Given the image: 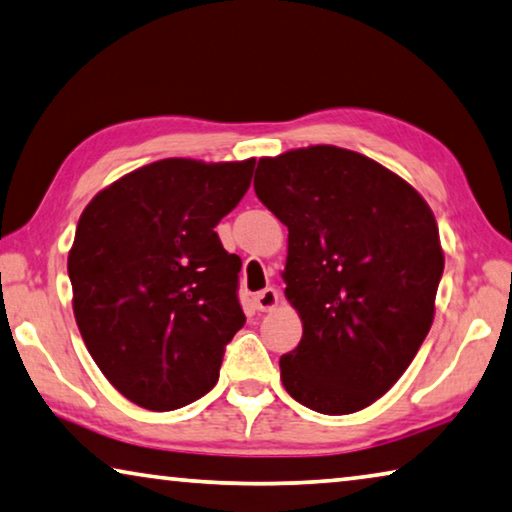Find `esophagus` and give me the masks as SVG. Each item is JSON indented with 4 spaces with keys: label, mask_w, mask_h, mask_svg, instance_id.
I'll return each instance as SVG.
<instances>
[{
    "label": "esophagus",
    "mask_w": 512,
    "mask_h": 512,
    "mask_svg": "<svg viewBox=\"0 0 512 512\" xmlns=\"http://www.w3.org/2000/svg\"><path fill=\"white\" fill-rule=\"evenodd\" d=\"M278 303H280V294L273 287H266L255 296V307L259 312H271L278 307Z\"/></svg>",
    "instance_id": "obj_1"
}]
</instances>
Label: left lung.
Listing matches in <instances>:
<instances>
[{
	"label": "left lung",
	"instance_id": "8db88e82",
	"mask_svg": "<svg viewBox=\"0 0 512 512\" xmlns=\"http://www.w3.org/2000/svg\"><path fill=\"white\" fill-rule=\"evenodd\" d=\"M255 193L289 230L282 280L303 321L280 358L282 385L321 415L367 408L433 326L444 253L431 207L403 177L337 145L262 157Z\"/></svg>",
	"mask_w": 512,
	"mask_h": 512
}]
</instances>
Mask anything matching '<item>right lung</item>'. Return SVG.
<instances>
[{
	"label": "right lung",
	"instance_id": "add662e5",
	"mask_svg": "<svg viewBox=\"0 0 512 512\" xmlns=\"http://www.w3.org/2000/svg\"><path fill=\"white\" fill-rule=\"evenodd\" d=\"M255 159H159L102 189L68 253L72 312L109 383L145 410H177L216 385L243 328L241 259L214 227L239 205Z\"/></svg>",
	"mask_w": 512,
	"mask_h": 512
}]
</instances>
